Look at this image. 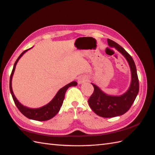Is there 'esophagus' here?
<instances>
[{"mask_svg": "<svg viewBox=\"0 0 155 155\" xmlns=\"http://www.w3.org/2000/svg\"><path fill=\"white\" fill-rule=\"evenodd\" d=\"M87 81V78L85 75H82V76H80V78H78V82L79 84H81L83 83H85Z\"/></svg>", "mask_w": 155, "mask_h": 155, "instance_id": "1", "label": "esophagus"}]
</instances>
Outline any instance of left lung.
Segmentation results:
<instances>
[{"label":"left lung","mask_w":155,"mask_h":155,"mask_svg":"<svg viewBox=\"0 0 155 155\" xmlns=\"http://www.w3.org/2000/svg\"><path fill=\"white\" fill-rule=\"evenodd\" d=\"M108 46L119 51L129 64L131 81L129 89L120 96H112L104 93L99 87L91 84L94 87L92 95L88 100L90 108L98 116L103 118H112L121 116L129 110L139 92V80L136 66L131 56L125 49L111 39H107Z\"/></svg>","instance_id":"obj_1"}]
</instances>
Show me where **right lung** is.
<instances>
[{"label":"right lung","instance_id":"obj_1","mask_svg":"<svg viewBox=\"0 0 155 155\" xmlns=\"http://www.w3.org/2000/svg\"><path fill=\"white\" fill-rule=\"evenodd\" d=\"M30 48L27 49V50H25L22 52V53L19 56V57L16 60V61L14 63L13 70L12 71V73H11L10 78V91L11 95L12 96L15 104L16 105L17 108L19 109V110L21 112V114H23L25 117H27L29 119L37 120V121H46V120H48L53 118V117L59 112L60 107H61L62 105L64 99L65 94L67 89H68L70 87L76 86L78 85V83L76 81H72L70 83V84H67L64 87H62L58 91L51 102H49L48 104L45 105V106L42 107L37 108H31L27 107H25L23 104H21L16 99V97H15L13 93L12 87V80L14 73V70L16 69V66L17 64L18 60H20V58L24 55V54L28 50H29Z\"/></svg>","mask_w":155,"mask_h":155}]
</instances>
